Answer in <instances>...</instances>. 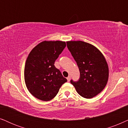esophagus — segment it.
Masks as SVG:
<instances>
[{"instance_id":"34e87169","label":"esophagus","mask_w":128,"mask_h":128,"mask_svg":"<svg viewBox=\"0 0 128 128\" xmlns=\"http://www.w3.org/2000/svg\"><path fill=\"white\" fill-rule=\"evenodd\" d=\"M67 81H70V79H71V77H70V76H68V77L67 78Z\"/></svg>"}]
</instances>
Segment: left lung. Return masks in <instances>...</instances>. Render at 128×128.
<instances>
[{"instance_id":"8db88e82","label":"left lung","mask_w":128,"mask_h":128,"mask_svg":"<svg viewBox=\"0 0 128 128\" xmlns=\"http://www.w3.org/2000/svg\"><path fill=\"white\" fill-rule=\"evenodd\" d=\"M67 46L80 72L78 81L71 80V83L81 96L93 98L104 89L108 80V66L104 56L94 46L82 41H69Z\"/></svg>"}]
</instances>
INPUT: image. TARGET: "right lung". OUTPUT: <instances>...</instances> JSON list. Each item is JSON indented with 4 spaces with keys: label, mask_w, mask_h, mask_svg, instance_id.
Returning <instances> with one entry per match:
<instances>
[{
    "label": "right lung",
    "mask_w": 128,
    "mask_h": 128,
    "mask_svg": "<svg viewBox=\"0 0 128 128\" xmlns=\"http://www.w3.org/2000/svg\"><path fill=\"white\" fill-rule=\"evenodd\" d=\"M66 46L65 42L44 41L28 54L24 67L26 86L38 100H52L67 80L54 66L55 61Z\"/></svg>",
    "instance_id": "1"
}]
</instances>
